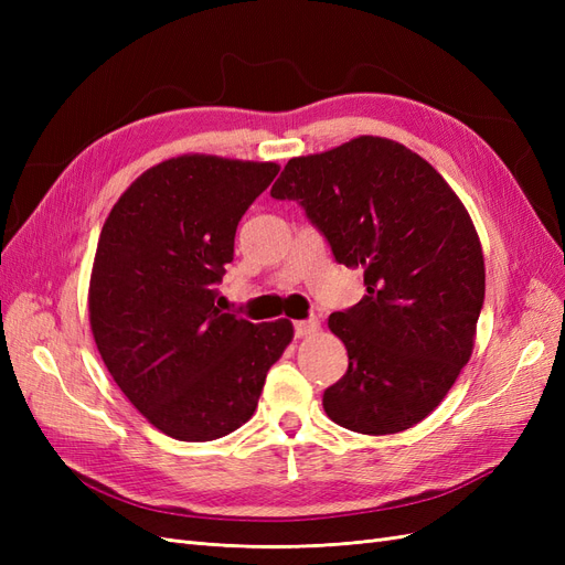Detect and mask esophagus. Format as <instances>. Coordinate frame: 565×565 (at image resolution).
<instances>
[{
    "label": "esophagus",
    "instance_id": "esophagus-1",
    "mask_svg": "<svg viewBox=\"0 0 565 565\" xmlns=\"http://www.w3.org/2000/svg\"><path fill=\"white\" fill-rule=\"evenodd\" d=\"M318 330H320V322L316 318H311V320H297L295 322V334L297 337H309V334H313Z\"/></svg>",
    "mask_w": 565,
    "mask_h": 565
}]
</instances>
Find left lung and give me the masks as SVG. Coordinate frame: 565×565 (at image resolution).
Segmentation results:
<instances>
[{
	"label": "left lung",
	"instance_id": "obj_1",
	"mask_svg": "<svg viewBox=\"0 0 565 565\" xmlns=\"http://www.w3.org/2000/svg\"><path fill=\"white\" fill-rule=\"evenodd\" d=\"M270 195L299 202L334 259L363 268L367 295L328 320L349 370L322 393L324 413L367 436L419 424L469 363L486 299L465 204L429 162L382 136L292 158Z\"/></svg>",
	"mask_w": 565,
	"mask_h": 565
}]
</instances>
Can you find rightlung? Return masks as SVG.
Instances as JSON below:
<instances>
[{"instance_id": "1", "label": "right lung", "mask_w": 565, "mask_h": 565, "mask_svg": "<svg viewBox=\"0 0 565 565\" xmlns=\"http://www.w3.org/2000/svg\"><path fill=\"white\" fill-rule=\"evenodd\" d=\"M280 167L179 156L119 195L98 237L89 322L129 403L177 440L228 436L254 415L292 322L224 313L216 285L235 231Z\"/></svg>"}]
</instances>
